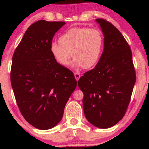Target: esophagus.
Here are the masks:
<instances>
[{
	"instance_id": "obj_1",
	"label": "esophagus",
	"mask_w": 149,
	"mask_h": 149,
	"mask_svg": "<svg viewBox=\"0 0 149 149\" xmlns=\"http://www.w3.org/2000/svg\"><path fill=\"white\" fill-rule=\"evenodd\" d=\"M74 77H75V79H76V80L78 81L79 79H80V77H81V75L79 74V72H74Z\"/></svg>"
}]
</instances>
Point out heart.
<instances>
[{
	"label": "heart",
	"instance_id": "obj_1",
	"mask_svg": "<svg viewBox=\"0 0 149 149\" xmlns=\"http://www.w3.org/2000/svg\"><path fill=\"white\" fill-rule=\"evenodd\" d=\"M59 42H53L50 45L55 60L62 66H67L72 56V66L77 68L94 66L100 58L104 47L102 32L88 28H70L60 36Z\"/></svg>",
	"mask_w": 149,
	"mask_h": 149
}]
</instances>
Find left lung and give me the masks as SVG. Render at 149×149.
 <instances>
[{
    "instance_id": "left-lung-1",
    "label": "left lung",
    "mask_w": 149,
    "mask_h": 149,
    "mask_svg": "<svg viewBox=\"0 0 149 149\" xmlns=\"http://www.w3.org/2000/svg\"><path fill=\"white\" fill-rule=\"evenodd\" d=\"M104 37V51L96 66L78 81L83 107L89 123L101 129L122 119L131 99L136 72L129 45L110 22L96 19Z\"/></svg>"
}]
</instances>
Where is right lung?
<instances>
[{
  "label": "right lung",
  "instance_id": "right-lung-1",
  "mask_svg": "<svg viewBox=\"0 0 149 149\" xmlns=\"http://www.w3.org/2000/svg\"><path fill=\"white\" fill-rule=\"evenodd\" d=\"M64 22L39 20L26 30L12 60L11 83L24 119L37 129L54 127L77 87L72 71L55 60L53 38Z\"/></svg>",
  "mask_w": 149,
  "mask_h": 149
}]
</instances>
